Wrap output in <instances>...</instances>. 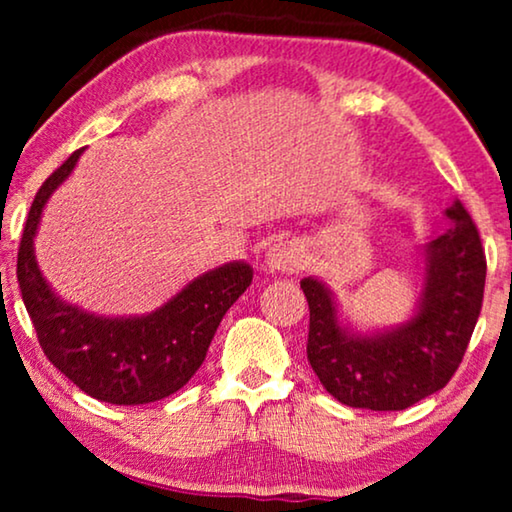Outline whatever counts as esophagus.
<instances>
[{"label": "esophagus", "mask_w": 512, "mask_h": 512, "mask_svg": "<svg viewBox=\"0 0 512 512\" xmlns=\"http://www.w3.org/2000/svg\"><path fill=\"white\" fill-rule=\"evenodd\" d=\"M270 270L277 272H298L303 268V247L298 242H277L272 244L268 256H265Z\"/></svg>", "instance_id": "esophagus-1"}]
</instances>
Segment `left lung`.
Returning <instances> with one entry per match:
<instances>
[{
  "label": "left lung",
  "mask_w": 512,
  "mask_h": 512,
  "mask_svg": "<svg viewBox=\"0 0 512 512\" xmlns=\"http://www.w3.org/2000/svg\"><path fill=\"white\" fill-rule=\"evenodd\" d=\"M445 233L426 244V279L408 324L373 335L340 326L331 291L307 277V361L333 398L349 408L405 410L436 394L457 373L485 293L487 258L471 214L459 200Z\"/></svg>",
  "instance_id": "1"
}]
</instances>
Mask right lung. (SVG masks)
<instances>
[{"label":"right lung","mask_w":512,"mask_h":512,"mask_svg":"<svg viewBox=\"0 0 512 512\" xmlns=\"http://www.w3.org/2000/svg\"><path fill=\"white\" fill-rule=\"evenodd\" d=\"M74 151L34 195L18 247V284L46 359L83 394L111 405H144L174 394L195 375L223 314L247 291L254 270H209L146 317H95L51 291L34 258L41 212L76 167Z\"/></svg>","instance_id":"obj_1"}]
</instances>
